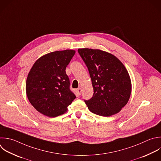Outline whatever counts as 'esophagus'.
I'll return each instance as SVG.
<instances>
[{"label":"esophagus","mask_w":161,"mask_h":161,"mask_svg":"<svg viewBox=\"0 0 161 161\" xmlns=\"http://www.w3.org/2000/svg\"><path fill=\"white\" fill-rule=\"evenodd\" d=\"M77 94L78 95H80L81 94V92H82V89L81 87H79L77 90Z\"/></svg>","instance_id":"obj_1"}]
</instances>
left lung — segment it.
Returning <instances> with one entry per match:
<instances>
[{
    "label": "left lung",
    "mask_w": 161,
    "mask_h": 161,
    "mask_svg": "<svg viewBox=\"0 0 161 161\" xmlns=\"http://www.w3.org/2000/svg\"><path fill=\"white\" fill-rule=\"evenodd\" d=\"M94 89L93 96L84 101L92 113L110 116L119 113L128 103L131 82L127 70L114 55L98 49L79 48Z\"/></svg>",
    "instance_id": "1"
}]
</instances>
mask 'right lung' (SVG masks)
Here are the masks:
<instances>
[{"instance_id": "1", "label": "right lung", "mask_w": 161, "mask_h": 161, "mask_svg": "<svg viewBox=\"0 0 161 161\" xmlns=\"http://www.w3.org/2000/svg\"><path fill=\"white\" fill-rule=\"evenodd\" d=\"M75 53L73 50L55 51L41 57L33 64L26 91L29 101L40 113L49 117L63 114L75 99L65 72Z\"/></svg>"}]
</instances>
